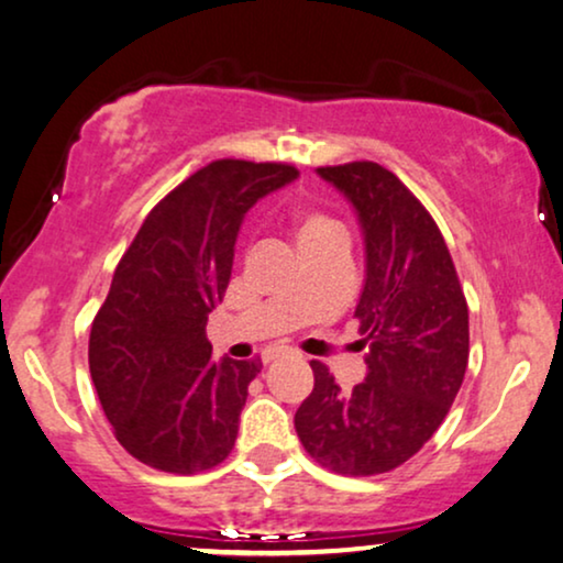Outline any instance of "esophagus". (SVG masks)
<instances>
[{
	"mask_svg": "<svg viewBox=\"0 0 563 563\" xmlns=\"http://www.w3.org/2000/svg\"><path fill=\"white\" fill-rule=\"evenodd\" d=\"M286 355H290L288 347H283V345H269V347H265V351H262V361H265V364H275V361L286 358Z\"/></svg>",
	"mask_w": 563,
	"mask_h": 563,
	"instance_id": "34e87169",
	"label": "esophagus"
}]
</instances>
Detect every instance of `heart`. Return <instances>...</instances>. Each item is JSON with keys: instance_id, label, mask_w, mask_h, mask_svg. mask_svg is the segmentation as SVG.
<instances>
[{"instance_id": "obj_1", "label": "heart", "mask_w": 563, "mask_h": 563, "mask_svg": "<svg viewBox=\"0 0 563 563\" xmlns=\"http://www.w3.org/2000/svg\"><path fill=\"white\" fill-rule=\"evenodd\" d=\"M296 236L301 249H309V246L322 244V241H330L334 236H345V231L338 220L324 216V212L306 210L296 218Z\"/></svg>"}]
</instances>
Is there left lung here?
I'll list each match as a JSON object with an SVG mask.
<instances>
[{
  "instance_id": "1",
  "label": "left lung",
  "mask_w": 563,
  "mask_h": 563,
  "mask_svg": "<svg viewBox=\"0 0 563 563\" xmlns=\"http://www.w3.org/2000/svg\"><path fill=\"white\" fill-rule=\"evenodd\" d=\"M317 174L351 199L366 244V286L355 306L368 374L340 393L311 361L314 389L296 410L303 450L340 475L400 467L433 437L465 379L467 301L437 220L374 161Z\"/></svg>"
}]
</instances>
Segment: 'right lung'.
<instances>
[{"instance_id":"obj_1","label":"right lung","mask_w":563,"mask_h":563,"mask_svg":"<svg viewBox=\"0 0 563 563\" xmlns=\"http://www.w3.org/2000/svg\"><path fill=\"white\" fill-rule=\"evenodd\" d=\"M296 176L290 163H208L147 212L113 269L90 327V376L113 437L155 471H210L236 444L262 361H212L205 327L246 210Z\"/></svg>"}]
</instances>
